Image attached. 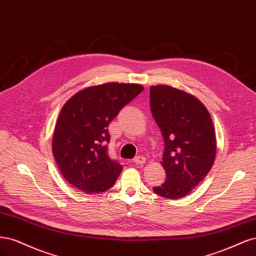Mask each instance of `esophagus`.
<instances>
[{"label": "esophagus", "mask_w": 256, "mask_h": 256, "mask_svg": "<svg viewBox=\"0 0 256 256\" xmlns=\"http://www.w3.org/2000/svg\"><path fill=\"white\" fill-rule=\"evenodd\" d=\"M133 162L136 164H144L146 162V158L142 155L136 156V158L133 160Z\"/></svg>", "instance_id": "obj_1"}]
</instances>
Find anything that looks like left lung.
<instances>
[{
	"label": "left lung",
	"instance_id": "8db88e82",
	"mask_svg": "<svg viewBox=\"0 0 256 256\" xmlns=\"http://www.w3.org/2000/svg\"><path fill=\"white\" fill-rule=\"evenodd\" d=\"M151 112L164 140L166 180L153 192L167 199L190 192L212 169L216 136L210 114L194 96L167 85L150 88Z\"/></svg>",
	"mask_w": 256,
	"mask_h": 256
}]
</instances>
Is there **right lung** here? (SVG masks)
<instances>
[{"mask_svg": "<svg viewBox=\"0 0 256 256\" xmlns=\"http://www.w3.org/2000/svg\"><path fill=\"white\" fill-rule=\"evenodd\" d=\"M142 90L139 84L105 83L80 90L62 106L52 151L62 176L80 192L100 194L117 180L123 167L107 153V126Z\"/></svg>", "mask_w": 256, "mask_h": 256, "instance_id": "right-lung-1", "label": "right lung"}]
</instances>
